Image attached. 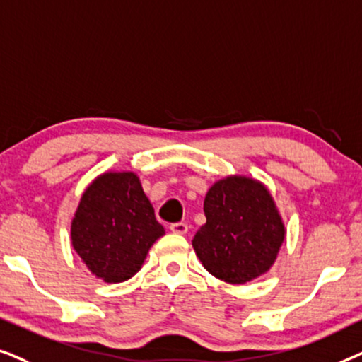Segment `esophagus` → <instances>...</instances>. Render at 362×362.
<instances>
[{
    "mask_svg": "<svg viewBox=\"0 0 362 362\" xmlns=\"http://www.w3.org/2000/svg\"><path fill=\"white\" fill-rule=\"evenodd\" d=\"M170 231L177 235H185L189 231V225L184 223V221H177V223L170 225Z\"/></svg>",
    "mask_w": 362,
    "mask_h": 362,
    "instance_id": "1",
    "label": "esophagus"
}]
</instances>
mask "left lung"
I'll list each match as a JSON object with an SVG mask.
<instances>
[{"label": "left lung", "mask_w": 362, "mask_h": 362, "mask_svg": "<svg viewBox=\"0 0 362 362\" xmlns=\"http://www.w3.org/2000/svg\"><path fill=\"white\" fill-rule=\"evenodd\" d=\"M206 223L194 237L197 257L214 276L243 285L267 273L285 240L269 192L253 178L228 177L206 192Z\"/></svg>", "instance_id": "obj_1"}]
</instances>
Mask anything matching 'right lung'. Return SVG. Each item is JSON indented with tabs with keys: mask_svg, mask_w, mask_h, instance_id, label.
Here are the masks:
<instances>
[{
	"mask_svg": "<svg viewBox=\"0 0 362 362\" xmlns=\"http://www.w3.org/2000/svg\"><path fill=\"white\" fill-rule=\"evenodd\" d=\"M163 233L132 172H109L95 178L71 225L72 247L86 267L107 283L132 278Z\"/></svg>",
	"mask_w": 362,
	"mask_h": 362,
	"instance_id": "add662e5",
	"label": "right lung"
}]
</instances>
